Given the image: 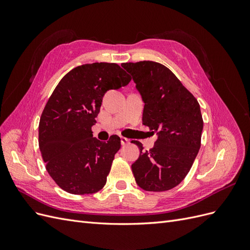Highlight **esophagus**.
<instances>
[{
    "label": "esophagus",
    "instance_id": "1",
    "mask_svg": "<svg viewBox=\"0 0 250 250\" xmlns=\"http://www.w3.org/2000/svg\"><path fill=\"white\" fill-rule=\"evenodd\" d=\"M129 143H130V140H128V139L124 138V137L121 138V144H122V146L128 145V144H129Z\"/></svg>",
    "mask_w": 250,
    "mask_h": 250
}]
</instances>
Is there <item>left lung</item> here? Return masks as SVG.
<instances>
[{
	"instance_id": "8db88e82",
	"label": "left lung",
	"mask_w": 250,
	"mask_h": 250,
	"mask_svg": "<svg viewBox=\"0 0 250 250\" xmlns=\"http://www.w3.org/2000/svg\"><path fill=\"white\" fill-rule=\"evenodd\" d=\"M122 66L145 103L143 124L157 134L154 147L145 152L132 141L141 150L131 166L135 181L145 191L171 190L185 179L200 149V105L167 66L149 60Z\"/></svg>"
}]
</instances>
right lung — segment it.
I'll use <instances>...</instances> for the list:
<instances>
[{
    "label": "right lung",
    "instance_id": "right-lung-1",
    "mask_svg": "<svg viewBox=\"0 0 250 250\" xmlns=\"http://www.w3.org/2000/svg\"><path fill=\"white\" fill-rule=\"evenodd\" d=\"M130 80L117 63H87L74 67L52 93L41 117L39 145L48 173L63 191L93 194L106 184L121 139L115 134L101 142L92 126L104 94Z\"/></svg>",
    "mask_w": 250,
    "mask_h": 250
}]
</instances>
